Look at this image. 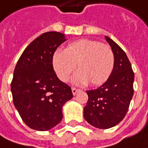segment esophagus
Segmentation results:
<instances>
[{
	"label": "esophagus",
	"instance_id": "obj_1",
	"mask_svg": "<svg viewBox=\"0 0 148 148\" xmlns=\"http://www.w3.org/2000/svg\"><path fill=\"white\" fill-rule=\"evenodd\" d=\"M78 92H79V89H78V88H72V92H73V94L76 95Z\"/></svg>",
	"mask_w": 148,
	"mask_h": 148
}]
</instances>
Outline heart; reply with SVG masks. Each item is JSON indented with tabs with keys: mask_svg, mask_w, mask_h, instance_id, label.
<instances>
[{
	"mask_svg": "<svg viewBox=\"0 0 148 148\" xmlns=\"http://www.w3.org/2000/svg\"><path fill=\"white\" fill-rule=\"evenodd\" d=\"M73 82L99 86L110 78L115 65V56L109 46L90 39H80L69 44L63 52L53 55L52 65L60 80L67 82L76 68Z\"/></svg>",
	"mask_w": 148,
	"mask_h": 148,
	"instance_id": "b5f03b06",
	"label": "heart"
}]
</instances>
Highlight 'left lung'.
<instances>
[{
    "label": "left lung",
    "mask_w": 148,
    "mask_h": 148,
    "mask_svg": "<svg viewBox=\"0 0 148 148\" xmlns=\"http://www.w3.org/2000/svg\"><path fill=\"white\" fill-rule=\"evenodd\" d=\"M115 56V65L108 80L98 88L88 90L84 119L98 129H110L125 118L134 95V73L125 52L106 37Z\"/></svg>",
    "instance_id": "left-lung-1"
}]
</instances>
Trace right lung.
I'll return each mask as SVG.
<instances>
[{
	"label": "right lung",
	"mask_w": 148,
	"mask_h": 148,
	"mask_svg": "<svg viewBox=\"0 0 148 148\" xmlns=\"http://www.w3.org/2000/svg\"><path fill=\"white\" fill-rule=\"evenodd\" d=\"M65 42L64 35L47 32L23 51L14 68L11 82L13 102L30 129L47 131L62 120V107L73 97L71 88L57 78L52 57Z\"/></svg>",
	"instance_id": "1"
}]
</instances>
